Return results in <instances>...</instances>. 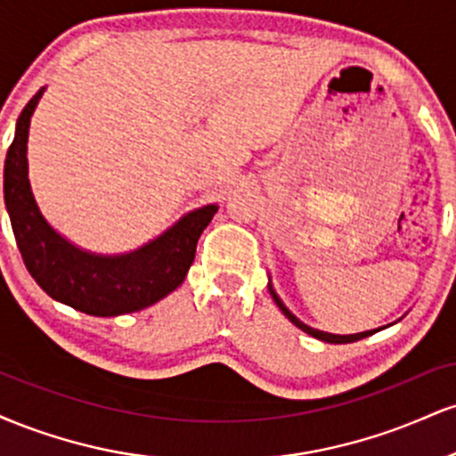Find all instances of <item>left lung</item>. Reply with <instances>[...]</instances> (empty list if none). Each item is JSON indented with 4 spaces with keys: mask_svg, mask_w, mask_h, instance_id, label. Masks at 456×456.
I'll list each match as a JSON object with an SVG mask.
<instances>
[{
    "mask_svg": "<svg viewBox=\"0 0 456 456\" xmlns=\"http://www.w3.org/2000/svg\"><path fill=\"white\" fill-rule=\"evenodd\" d=\"M268 289H270V296L274 297L276 306H279L281 311H282V315H285L287 319H289V322L294 323V326L300 328L302 332L311 334V337H315V338H319V341H323V343H334V345L354 343V341H360V338H366V337H370V334L379 332V330H384V328H378V330H366V332H358V334H332V332H323V330H317V328H311V326H306L305 322H300V319H297V317L294 315V313L289 311V308H287L285 305H282V300H281V297H279V294H276V291H274V287H272V282H270V281H268Z\"/></svg>",
    "mask_w": 456,
    "mask_h": 456,
    "instance_id": "1",
    "label": "left lung"
}]
</instances>
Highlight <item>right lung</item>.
Masks as SVG:
<instances>
[{"instance_id": "add662e5", "label": "right lung", "mask_w": 456, "mask_h": 456, "mask_svg": "<svg viewBox=\"0 0 456 456\" xmlns=\"http://www.w3.org/2000/svg\"><path fill=\"white\" fill-rule=\"evenodd\" d=\"M43 94L45 87L20 111L4 165V201L29 274L53 300L94 317H118L156 305L184 282L199 235L218 203L184 214L128 253L102 255L72 244L46 221L29 184V122Z\"/></svg>"}]
</instances>
